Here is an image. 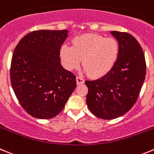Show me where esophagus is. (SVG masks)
Here are the masks:
<instances>
[{
  "label": "esophagus",
  "instance_id": "1",
  "mask_svg": "<svg viewBox=\"0 0 154 154\" xmlns=\"http://www.w3.org/2000/svg\"><path fill=\"white\" fill-rule=\"evenodd\" d=\"M84 79L81 77H77V84H83L84 83Z\"/></svg>",
  "mask_w": 154,
  "mask_h": 154
}]
</instances>
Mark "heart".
I'll list each match as a JSON object with an SVG mask.
<instances>
[{
	"label": "heart",
	"instance_id": "b5f03b06",
	"mask_svg": "<svg viewBox=\"0 0 154 154\" xmlns=\"http://www.w3.org/2000/svg\"><path fill=\"white\" fill-rule=\"evenodd\" d=\"M119 53V42L116 38L98 34L75 37L72 46L64 44L60 50L61 61L67 70L77 68L82 60L86 72L95 78L109 72L117 61Z\"/></svg>",
	"mask_w": 154,
	"mask_h": 154
}]
</instances>
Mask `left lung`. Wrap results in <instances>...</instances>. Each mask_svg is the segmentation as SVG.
Masks as SVG:
<instances>
[{"label": "left lung", "instance_id": "1", "mask_svg": "<svg viewBox=\"0 0 154 154\" xmlns=\"http://www.w3.org/2000/svg\"><path fill=\"white\" fill-rule=\"evenodd\" d=\"M119 41V53L109 72L96 80H86L87 104L97 117L113 119L133 107L146 76V61L140 45L133 35L112 31Z\"/></svg>", "mask_w": 154, "mask_h": 154}]
</instances>
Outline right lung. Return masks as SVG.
Returning a JSON list of instances; mask_svg holds the SVG:
<instances>
[{
	"instance_id": "add662e5",
	"label": "right lung",
	"mask_w": 154,
	"mask_h": 154,
	"mask_svg": "<svg viewBox=\"0 0 154 154\" xmlns=\"http://www.w3.org/2000/svg\"><path fill=\"white\" fill-rule=\"evenodd\" d=\"M68 31L36 30L19 42L11 64V82L21 106L36 119L55 117L77 86L76 76L61 64Z\"/></svg>"
}]
</instances>
